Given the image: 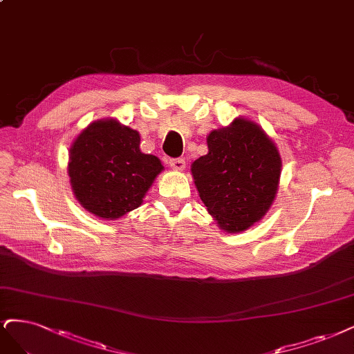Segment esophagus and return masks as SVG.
<instances>
[{"label": "esophagus", "instance_id": "obj_1", "mask_svg": "<svg viewBox=\"0 0 354 354\" xmlns=\"http://www.w3.org/2000/svg\"><path fill=\"white\" fill-rule=\"evenodd\" d=\"M168 164L173 169H176V171H183V169L186 168V161L183 160V158H173V160L168 161Z\"/></svg>", "mask_w": 354, "mask_h": 354}]
</instances>
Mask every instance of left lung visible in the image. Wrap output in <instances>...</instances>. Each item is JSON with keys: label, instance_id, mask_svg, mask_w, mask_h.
Returning <instances> with one entry per match:
<instances>
[{"label": "left lung", "instance_id": "left-lung-1", "mask_svg": "<svg viewBox=\"0 0 354 354\" xmlns=\"http://www.w3.org/2000/svg\"><path fill=\"white\" fill-rule=\"evenodd\" d=\"M206 140L209 152L192 164L194 185L219 227L245 231L270 209L281 158L265 131L248 120L236 118Z\"/></svg>", "mask_w": 354, "mask_h": 354}]
</instances>
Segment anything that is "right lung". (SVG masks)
<instances>
[{"instance_id": "1", "label": "right lung", "mask_w": 354, "mask_h": 354, "mask_svg": "<svg viewBox=\"0 0 354 354\" xmlns=\"http://www.w3.org/2000/svg\"><path fill=\"white\" fill-rule=\"evenodd\" d=\"M136 130L115 120L96 121L84 129L70 149L68 176L84 209L115 219L139 208L162 164L142 153Z\"/></svg>"}]
</instances>
